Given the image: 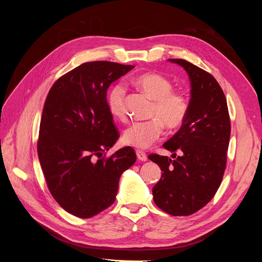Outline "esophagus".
Wrapping results in <instances>:
<instances>
[{"mask_svg":"<svg viewBox=\"0 0 262 262\" xmlns=\"http://www.w3.org/2000/svg\"><path fill=\"white\" fill-rule=\"evenodd\" d=\"M137 156H138L139 160L142 161V162H145L147 160V155L145 154V152H143V150L138 149L137 150Z\"/></svg>","mask_w":262,"mask_h":262,"instance_id":"obj_1","label":"esophagus"}]
</instances>
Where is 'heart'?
<instances>
[{"mask_svg": "<svg viewBox=\"0 0 262 262\" xmlns=\"http://www.w3.org/2000/svg\"><path fill=\"white\" fill-rule=\"evenodd\" d=\"M134 85L153 99L147 121L136 122L125 129L123 143L138 148H146L162 137L164 125L169 130L180 128L187 120L190 100L185 93L175 91L169 78L160 73H143L133 80ZM110 114L118 120L126 119L125 89L120 83L110 89L107 96Z\"/></svg>", "mask_w": 262, "mask_h": 262, "instance_id": "heart-1", "label": "heart"}]
</instances>
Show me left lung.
I'll list each match as a JSON object with an SVG mask.
<instances>
[{
	"mask_svg": "<svg viewBox=\"0 0 262 262\" xmlns=\"http://www.w3.org/2000/svg\"><path fill=\"white\" fill-rule=\"evenodd\" d=\"M169 61L186 70L191 82V98L187 120L163 145L175 160L155 153L148 155L163 171L153 188V198L164 212L188 216L213 199L223 179L231 119L225 95L215 78L186 60Z\"/></svg>",
	"mask_w": 262,
	"mask_h": 262,
	"instance_id": "8db88e82",
	"label": "left lung"
}]
</instances>
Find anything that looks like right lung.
I'll return each mask as SVG.
<instances>
[{
	"label": "right lung",
	"mask_w": 262,
	"mask_h": 262,
	"mask_svg": "<svg viewBox=\"0 0 262 262\" xmlns=\"http://www.w3.org/2000/svg\"><path fill=\"white\" fill-rule=\"evenodd\" d=\"M133 66L86 62L59 77L46 98L37 150L47 186L62 209L90 219L112 205L121 173L137 161L131 146L107 156L120 137L107 90Z\"/></svg>",
	"instance_id": "add662e5"
}]
</instances>
